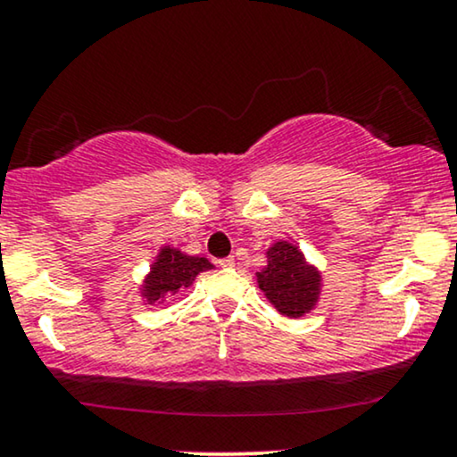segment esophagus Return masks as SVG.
I'll return each instance as SVG.
<instances>
[{
    "instance_id": "obj_1",
    "label": "esophagus",
    "mask_w": 457,
    "mask_h": 457,
    "mask_svg": "<svg viewBox=\"0 0 457 457\" xmlns=\"http://www.w3.org/2000/svg\"><path fill=\"white\" fill-rule=\"evenodd\" d=\"M219 266H221V269H232V266H236V260L234 258H223V260H219Z\"/></svg>"
}]
</instances>
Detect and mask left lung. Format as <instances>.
<instances>
[{
    "label": "left lung",
    "mask_w": 457,
    "mask_h": 457,
    "mask_svg": "<svg viewBox=\"0 0 457 457\" xmlns=\"http://www.w3.org/2000/svg\"><path fill=\"white\" fill-rule=\"evenodd\" d=\"M266 262L258 277L260 290L281 316L303 318L316 309L322 292V272L309 264L296 243L277 240L266 249Z\"/></svg>",
    "instance_id": "8db88e82"
}]
</instances>
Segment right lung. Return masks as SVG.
<instances>
[{
    "mask_svg": "<svg viewBox=\"0 0 457 457\" xmlns=\"http://www.w3.org/2000/svg\"><path fill=\"white\" fill-rule=\"evenodd\" d=\"M211 269L214 266L206 258L188 255L176 246L162 245L156 258L152 260L148 275L139 286L144 305H154V303H162L165 298L178 295L185 287L193 286L199 272Z\"/></svg>",
    "mask_w": 457,
    "mask_h": 457,
    "instance_id": "1",
    "label": "right lung"
}]
</instances>
